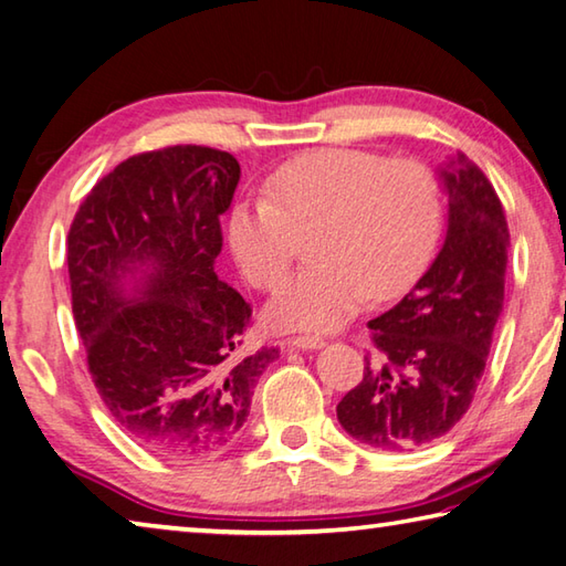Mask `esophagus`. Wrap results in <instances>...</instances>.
Wrapping results in <instances>:
<instances>
[{"label": "esophagus", "mask_w": 566, "mask_h": 566, "mask_svg": "<svg viewBox=\"0 0 566 566\" xmlns=\"http://www.w3.org/2000/svg\"><path fill=\"white\" fill-rule=\"evenodd\" d=\"M290 346L296 350H318L326 346V340L321 336H292Z\"/></svg>", "instance_id": "1"}]
</instances>
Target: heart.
I'll list each match as a JSON object with an SVG mask.
<instances>
[{
	"instance_id": "1",
	"label": "heart",
	"mask_w": 566,
	"mask_h": 566,
	"mask_svg": "<svg viewBox=\"0 0 566 566\" xmlns=\"http://www.w3.org/2000/svg\"><path fill=\"white\" fill-rule=\"evenodd\" d=\"M441 232V191L422 161L324 149L284 164L268 198L238 203L230 250L258 290H274L312 238L304 272L268 306L276 328L336 331L368 302L402 294L424 272Z\"/></svg>"
}]
</instances>
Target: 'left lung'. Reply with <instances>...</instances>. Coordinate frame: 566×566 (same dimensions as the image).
<instances>
[{
  "label": "left lung",
  "instance_id": "obj_1",
  "mask_svg": "<svg viewBox=\"0 0 566 566\" xmlns=\"http://www.w3.org/2000/svg\"><path fill=\"white\" fill-rule=\"evenodd\" d=\"M449 196L447 238L415 290L370 321L385 360L336 407L360 444L409 451L431 444L469 412L503 312L511 232L485 174L457 154L439 171Z\"/></svg>",
  "mask_w": 566,
  "mask_h": 566
}]
</instances>
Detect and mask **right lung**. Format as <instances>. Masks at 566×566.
<instances>
[{
	"label": "right lung",
	"instance_id": "1",
	"mask_svg": "<svg viewBox=\"0 0 566 566\" xmlns=\"http://www.w3.org/2000/svg\"><path fill=\"white\" fill-rule=\"evenodd\" d=\"M240 164L176 144L103 176L69 232L73 316L87 370L139 447L203 457L238 434L276 348L242 356L252 308L216 274Z\"/></svg>",
	"mask_w": 566,
	"mask_h": 566
}]
</instances>
